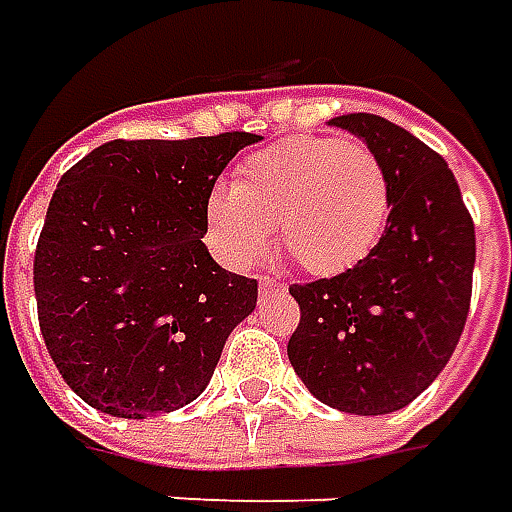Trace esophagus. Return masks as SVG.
Listing matches in <instances>:
<instances>
[{"instance_id": "34e87169", "label": "esophagus", "mask_w": 512, "mask_h": 512, "mask_svg": "<svg viewBox=\"0 0 512 512\" xmlns=\"http://www.w3.org/2000/svg\"><path fill=\"white\" fill-rule=\"evenodd\" d=\"M259 290H262V296H270V293H279V290H284V284L276 279H270V276H264V279L259 281Z\"/></svg>"}]
</instances>
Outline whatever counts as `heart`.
Here are the masks:
<instances>
[{"label": "heart", "instance_id": "heart-1", "mask_svg": "<svg viewBox=\"0 0 512 512\" xmlns=\"http://www.w3.org/2000/svg\"><path fill=\"white\" fill-rule=\"evenodd\" d=\"M389 216L383 160L338 137H293L250 154L231 188H216L205 202L208 239L222 262L256 267L276 225L281 250L312 276H338L363 262Z\"/></svg>", "mask_w": 512, "mask_h": 512}]
</instances>
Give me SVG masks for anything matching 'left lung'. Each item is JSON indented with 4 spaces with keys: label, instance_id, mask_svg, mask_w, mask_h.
Listing matches in <instances>:
<instances>
[{
    "label": "left lung",
    "instance_id": "left-lung-1",
    "mask_svg": "<svg viewBox=\"0 0 512 512\" xmlns=\"http://www.w3.org/2000/svg\"><path fill=\"white\" fill-rule=\"evenodd\" d=\"M383 160L392 216L377 248L332 279L293 284L301 321L287 358L312 397L346 414H389L437 380L471 310L476 233L454 171L392 120H329Z\"/></svg>",
    "mask_w": 512,
    "mask_h": 512
}]
</instances>
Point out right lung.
Instances as JSON below:
<instances>
[{
	"instance_id": "add662e5",
	"label": "right lung",
	"mask_w": 512,
	"mask_h": 512,
	"mask_svg": "<svg viewBox=\"0 0 512 512\" xmlns=\"http://www.w3.org/2000/svg\"><path fill=\"white\" fill-rule=\"evenodd\" d=\"M250 132L109 140L58 180L33 262L39 327L92 408L146 420L197 400L259 284L211 259L205 202Z\"/></svg>"
}]
</instances>
